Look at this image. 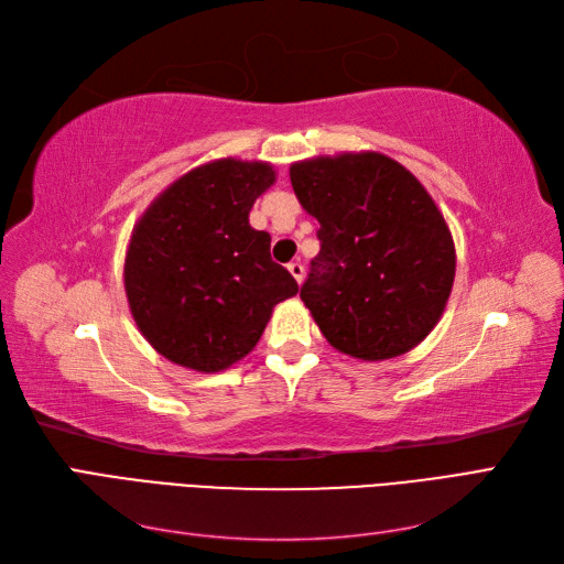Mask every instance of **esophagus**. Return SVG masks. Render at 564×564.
<instances>
[{
    "instance_id": "esophagus-1",
    "label": "esophagus",
    "mask_w": 564,
    "mask_h": 564,
    "mask_svg": "<svg viewBox=\"0 0 564 564\" xmlns=\"http://www.w3.org/2000/svg\"><path fill=\"white\" fill-rule=\"evenodd\" d=\"M289 272H292V278H294L299 284L303 282V272H305V268H303V263H301V261L289 263Z\"/></svg>"
}]
</instances>
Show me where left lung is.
<instances>
[{
	"label": "left lung",
	"mask_w": 564,
	"mask_h": 564,
	"mask_svg": "<svg viewBox=\"0 0 564 564\" xmlns=\"http://www.w3.org/2000/svg\"><path fill=\"white\" fill-rule=\"evenodd\" d=\"M317 218L319 253L301 299L329 344L379 362L416 348L452 294L456 251L419 178L381 152H340L289 169Z\"/></svg>",
	"instance_id": "obj_1"
}]
</instances>
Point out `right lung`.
<instances>
[{"mask_svg":"<svg viewBox=\"0 0 564 564\" xmlns=\"http://www.w3.org/2000/svg\"><path fill=\"white\" fill-rule=\"evenodd\" d=\"M275 183L268 162L214 160L162 191L133 226L124 289L148 344L166 360L224 371L253 350L272 308L299 292L270 259L249 212Z\"/></svg>","mask_w":564,"mask_h":564,"instance_id":"obj_1","label":"right lung"}]
</instances>
